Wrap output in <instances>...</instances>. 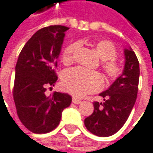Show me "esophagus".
Returning <instances> with one entry per match:
<instances>
[{
  "label": "esophagus",
  "instance_id": "esophagus-1",
  "mask_svg": "<svg viewBox=\"0 0 153 153\" xmlns=\"http://www.w3.org/2000/svg\"><path fill=\"white\" fill-rule=\"evenodd\" d=\"M73 102L74 103V104H79L80 102H81V101L80 100H79L78 98H75V97H73Z\"/></svg>",
  "mask_w": 153,
  "mask_h": 153
}]
</instances>
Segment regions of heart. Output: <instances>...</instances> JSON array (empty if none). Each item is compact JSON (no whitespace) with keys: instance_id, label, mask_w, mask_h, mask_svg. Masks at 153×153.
<instances>
[{"instance_id":"heart-1","label":"heart","mask_w":153,"mask_h":153,"mask_svg":"<svg viewBox=\"0 0 153 153\" xmlns=\"http://www.w3.org/2000/svg\"><path fill=\"white\" fill-rule=\"evenodd\" d=\"M79 47L78 43H73L64 50L62 61L64 64H71L74 60V53ZM101 59H102V67L108 79H115L122 74L121 65L114 59L117 55L115 45L108 40H100L93 45ZM103 86L102 75L95 71H88L80 67L68 70L65 73L62 79V87L66 92L82 97L87 94L99 91Z\"/></svg>"}]
</instances>
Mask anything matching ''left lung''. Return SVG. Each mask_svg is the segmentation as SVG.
Listing matches in <instances>:
<instances>
[{
  "instance_id": "obj_1",
  "label": "left lung",
  "mask_w": 153,
  "mask_h": 153,
  "mask_svg": "<svg viewBox=\"0 0 153 153\" xmlns=\"http://www.w3.org/2000/svg\"><path fill=\"white\" fill-rule=\"evenodd\" d=\"M125 65L121 76L108 89L100 94L104 102H94L93 114L85 119L86 128L98 137L114 135L123 126L136 102L139 63L131 49L124 50Z\"/></svg>"
}]
</instances>
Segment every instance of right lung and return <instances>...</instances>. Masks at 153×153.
<instances>
[{"label":"right lung","instance_id":"obj_1","mask_svg":"<svg viewBox=\"0 0 153 153\" xmlns=\"http://www.w3.org/2000/svg\"><path fill=\"white\" fill-rule=\"evenodd\" d=\"M68 29L51 25L37 30L19 54L13 98L22 123L33 133L53 131L59 124L62 111L72 102L68 94H45L46 88L54 86L58 79L55 68Z\"/></svg>","mask_w":153,"mask_h":153}]
</instances>
